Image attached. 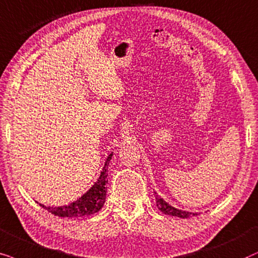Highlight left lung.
I'll use <instances>...</instances> for the list:
<instances>
[{
	"label": "left lung",
	"instance_id": "8db88e82",
	"mask_svg": "<svg viewBox=\"0 0 258 258\" xmlns=\"http://www.w3.org/2000/svg\"><path fill=\"white\" fill-rule=\"evenodd\" d=\"M153 194L156 196L157 207L161 212H163V214L173 216V217H179V218H188V217H192V216H197V212H188V211L179 210V209L172 207V205H170L167 202H165L163 198L159 197L156 191H153Z\"/></svg>",
	"mask_w": 258,
	"mask_h": 258
}]
</instances>
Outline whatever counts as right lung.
<instances>
[{
  "instance_id": "1",
  "label": "right lung",
  "mask_w": 258,
  "mask_h": 258,
  "mask_svg": "<svg viewBox=\"0 0 258 258\" xmlns=\"http://www.w3.org/2000/svg\"><path fill=\"white\" fill-rule=\"evenodd\" d=\"M112 157L113 152L109 153L108 157L106 158L105 165L102 167V171L100 172L98 180L77 201L72 202L68 205H62V207H46L43 204H39L43 209H47L53 215L57 216V217H82V216H89L100 211L106 201L108 181L107 171L108 164Z\"/></svg>"
}]
</instances>
